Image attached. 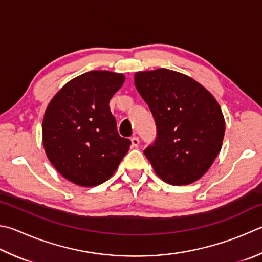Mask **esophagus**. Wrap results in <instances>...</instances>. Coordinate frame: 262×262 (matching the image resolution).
Wrapping results in <instances>:
<instances>
[{"instance_id":"1","label":"esophagus","mask_w":262,"mask_h":262,"mask_svg":"<svg viewBox=\"0 0 262 262\" xmlns=\"http://www.w3.org/2000/svg\"><path fill=\"white\" fill-rule=\"evenodd\" d=\"M131 142H132V146L133 147H138V146H139V138L136 137V136H133L131 138Z\"/></svg>"}]
</instances>
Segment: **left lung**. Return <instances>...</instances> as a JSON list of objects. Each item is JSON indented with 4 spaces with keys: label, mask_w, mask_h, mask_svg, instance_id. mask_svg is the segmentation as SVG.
<instances>
[{
    "label": "left lung",
    "mask_w": 262,
    "mask_h": 262,
    "mask_svg": "<svg viewBox=\"0 0 262 262\" xmlns=\"http://www.w3.org/2000/svg\"><path fill=\"white\" fill-rule=\"evenodd\" d=\"M135 83L156 123V139L144 150L156 174L174 186L199 180L223 145L218 101L199 82L166 68L138 72Z\"/></svg>",
    "instance_id": "8db88e82"
}]
</instances>
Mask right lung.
<instances>
[{
  "instance_id": "right-lung-1",
  "label": "right lung",
  "mask_w": 262,
  "mask_h": 262,
  "mask_svg": "<svg viewBox=\"0 0 262 262\" xmlns=\"http://www.w3.org/2000/svg\"><path fill=\"white\" fill-rule=\"evenodd\" d=\"M123 74L91 71L63 85L44 114L43 146L56 170L73 184L98 186L114 174L131 141L117 132L110 100Z\"/></svg>"
}]
</instances>
